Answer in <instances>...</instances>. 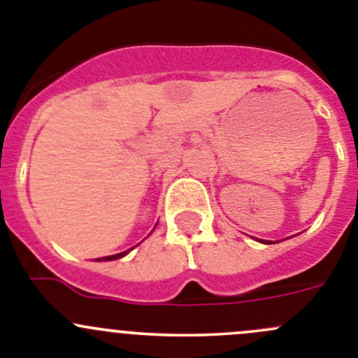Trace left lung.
Returning <instances> with one entry per match:
<instances>
[{
  "label": "left lung",
  "mask_w": 358,
  "mask_h": 358,
  "mask_svg": "<svg viewBox=\"0 0 358 358\" xmlns=\"http://www.w3.org/2000/svg\"><path fill=\"white\" fill-rule=\"evenodd\" d=\"M266 243H270V242H266Z\"/></svg>",
  "instance_id": "1"
}]
</instances>
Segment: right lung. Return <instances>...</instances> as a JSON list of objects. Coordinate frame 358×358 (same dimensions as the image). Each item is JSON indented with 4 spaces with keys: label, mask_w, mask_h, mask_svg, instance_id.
<instances>
[{
    "label": "right lung",
    "mask_w": 358,
    "mask_h": 358,
    "mask_svg": "<svg viewBox=\"0 0 358 358\" xmlns=\"http://www.w3.org/2000/svg\"><path fill=\"white\" fill-rule=\"evenodd\" d=\"M129 250H123V252H118V255H113V256H106V258H99V259H96V262H113V259L123 258V256H125L127 252H129Z\"/></svg>",
    "instance_id": "1"
}]
</instances>
